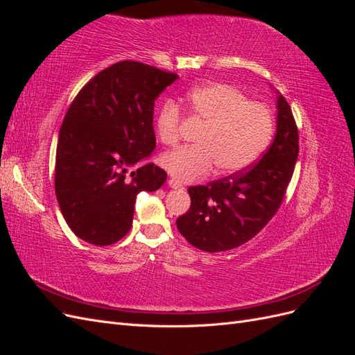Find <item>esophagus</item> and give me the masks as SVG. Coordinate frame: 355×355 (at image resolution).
Wrapping results in <instances>:
<instances>
[{
  "instance_id": "esophagus-1",
  "label": "esophagus",
  "mask_w": 355,
  "mask_h": 355,
  "mask_svg": "<svg viewBox=\"0 0 355 355\" xmlns=\"http://www.w3.org/2000/svg\"><path fill=\"white\" fill-rule=\"evenodd\" d=\"M168 187L178 189V188H182V184H180L179 180H176L175 178H170V179H168Z\"/></svg>"
}]
</instances>
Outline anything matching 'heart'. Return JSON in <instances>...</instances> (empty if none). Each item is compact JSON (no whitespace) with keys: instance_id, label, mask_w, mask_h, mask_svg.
Masks as SVG:
<instances>
[{"instance_id":"1","label":"heart","mask_w":355,"mask_h":355,"mask_svg":"<svg viewBox=\"0 0 355 355\" xmlns=\"http://www.w3.org/2000/svg\"><path fill=\"white\" fill-rule=\"evenodd\" d=\"M191 115L206 123L196 146H182L161 157V166L179 182L209 176L214 166L232 175L252 166L271 141L274 116L265 103L252 102L237 87L223 83L201 85L188 94ZM182 112L167 101L157 115L161 142L175 145L180 136Z\"/></svg>"}]
</instances>
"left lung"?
Segmentation results:
<instances>
[{
	"instance_id": "left-lung-1",
	"label": "left lung",
	"mask_w": 355,
	"mask_h": 355,
	"mask_svg": "<svg viewBox=\"0 0 355 355\" xmlns=\"http://www.w3.org/2000/svg\"><path fill=\"white\" fill-rule=\"evenodd\" d=\"M277 133L262 158L207 185L189 187V210L179 232L204 252L235 249L259 234L280 209L299 153L297 125L284 96H277Z\"/></svg>"
}]
</instances>
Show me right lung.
I'll use <instances>...</instances> for the list:
<instances>
[{"label":"right lung","mask_w":355,"mask_h":355,"mask_svg":"<svg viewBox=\"0 0 355 355\" xmlns=\"http://www.w3.org/2000/svg\"><path fill=\"white\" fill-rule=\"evenodd\" d=\"M178 78L142 62L123 60L96 73L75 96L59 132L55 191L78 239L94 245L130 231L136 197L161 188L167 173L148 163L155 148L154 103Z\"/></svg>","instance_id":"1"}]
</instances>
